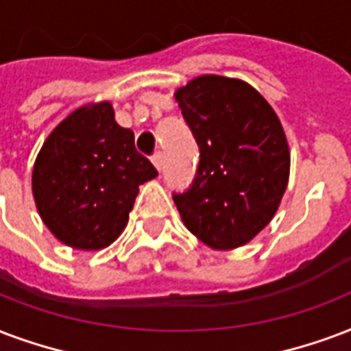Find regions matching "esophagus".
Wrapping results in <instances>:
<instances>
[{"mask_svg": "<svg viewBox=\"0 0 351 351\" xmlns=\"http://www.w3.org/2000/svg\"><path fill=\"white\" fill-rule=\"evenodd\" d=\"M152 164H154V167H156L158 171H162V167H164V154H162V152H156V154L152 156Z\"/></svg>", "mask_w": 351, "mask_h": 351, "instance_id": "obj_1", "label": "esophagus"}]
</instances>
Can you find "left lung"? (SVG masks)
Wrapping results in <instances>:
<instances>
[{
  "label": "left lung",
  "mask_w": 351,
  "mask_h": 351,
  "mask_svg": "<svg viewBox=\"0 0 351 351\" xmlns=\"http://www.w3.org/2000/svg\"><path fill=\"white\" fill-rule=\"evenodd\" d=\"M175 99L200 147L193 186L175 195L182 221L213 250L247 245L287 189L291 152L280 117L241 79L200 75Z\"/></svg>",
  "instance_id": "8db88e82"
}]
</instances>
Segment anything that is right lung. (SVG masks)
Instances as JSON below:
<instances>
[{
  "label": "right lung",
  "mask_w": 351,
  "mask_h": 351,
  "mask_svg": "<svg viewBox=\"0 0 351 351\" xmlns=\"http://www.w3.org/2000/svg\"><path fill=\"white\" fill-rule=\"evenodd\" d=\"M156 176L112 103H88L45 138L33 167L34 204L66 247L103 250L123 234L141 184Z\"/></svg>",
  "instance_id": "obj_1"
}]
</instances>
